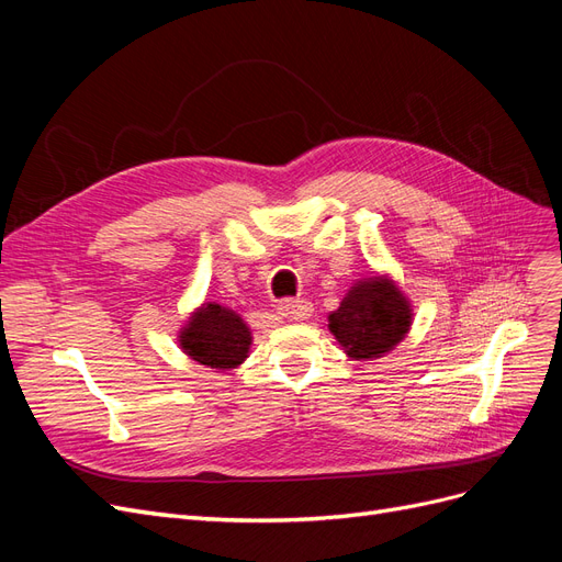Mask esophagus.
<instances>
[{"instance_id":"1","label":"esophagus","mask_w":562,"mask_h":562,"mask_svg":"<svg viewBox=\"0 0 562 562\" xmlns=\"http://www.w3.org/2000/svg\"><path fill=\"white\" fill-rule=\"evenodd\" d=\"M313 313V305L311 301L305 299H284L280 305H278V315L282 319H289V322H296V319H307Z\"/></svg>"}]
</instances>
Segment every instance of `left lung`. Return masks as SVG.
Wrapping results in <instances>:
<instances>
[{"label":"left lung","mask_w":562,"mask_h":562,"mask_svg":"<svg viewBox=\"0 0 562 562\" xmlns=\"http://www.w3.org/2000/svg\"><path fill=\"white\" fill-rule=\"evenodd\" d=\"M411 327V305L394 282L371 278L355 284L329 315V329L355 359L390 352Z\"/></svg>","instance_id":"8db88e82"}]
</instances>
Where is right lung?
I'll list each match as a JSON object with an SVG mask.
<instances>
[{
  "label": "right lung",
  "mask_w": 562,
  "mask_h": 562,
  "mask_svg": "<svg viewBox=\"0 0 562 562\" xmlns=\"http://www.w3.org/2000/svg\"><path fill=\"white\" fill-rule=\"evenodd\" d=\"M179 342L191 359L224 371L243 364L251 346V334L240 315L220 303H207L191 317Z\"/></svg>",
  "instance_id": "right-lung-1"
}]
</instances>
